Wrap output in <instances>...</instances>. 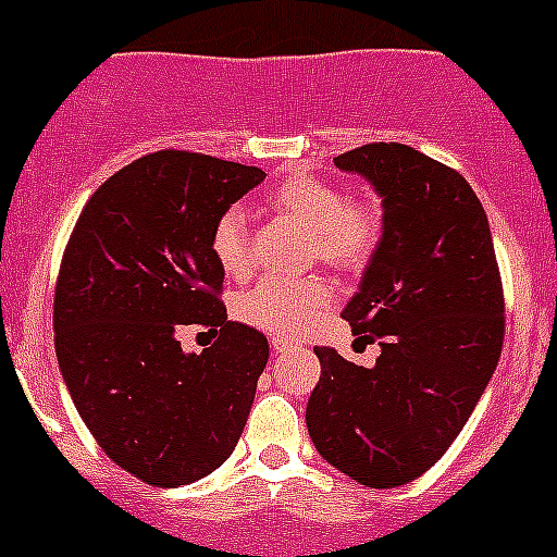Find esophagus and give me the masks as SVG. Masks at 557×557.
Segmentation results:
<instances>
[{"label": "esophagus", "instance_id": "esophagus-1", "mask_svg": "<svg viewBox=\"0 0 557 557\" xmlns=\"http://www.w3.org/2000/svg\"><path fill=\"white\" fill-rule=\"evenodd\" d=\"M272 350H274V354H285V350H288V343H285V339H280V337H272Z\"/></svg>", "mask_w": 557, "mask_h": 557}]
</instances>
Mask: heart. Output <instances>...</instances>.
<instances>
[{
	"instance_id": "heart-1",
	"label": "heart",
	"mask_w": 557,
	"mask_h": 557,
	"mask_svg": "<svg viewBox=\"0 0 557 557\" xmlns=\"http://www.w3.org/2000/svg\"><path fill=\"white\" fill-rule=\"evenodd\" d=\"M277 218L307 231V256L343 274L364 272L377 256L386 234V214L375 196L345 198L332 180L312 174L285 176L267 196ZM209 250L225 274L250 269V231L239 209H225L212 225ZM332 288L321 277L263 280L242 299L239 312L247 323L274 334H299L326 312Z\"/></svg>"
}]
</instances>
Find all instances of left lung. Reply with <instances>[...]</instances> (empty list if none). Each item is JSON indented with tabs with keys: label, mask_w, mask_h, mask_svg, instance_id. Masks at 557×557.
I'll return each mask as SVG.
<instances>
[{
	"label": "left lung",
	"mask_w": 557,
	"mask_h": 557,
	"mask_svg": "<svg viewBox=\"0 0 557 557\" xmlns=\"http://www.w3.org/2000/svg\"><path fill=\"white\" fill-rule=\"evenodd\" d=\"M383 198L386 234L343 318L375 367L315 348L307 403L318 455L375 490L413 482L466 428L504 348V285L482 201L460 171L405 144L337 154Z\"/></svg>",
	"instance_id": "left-lung-1"
}]
</instances>
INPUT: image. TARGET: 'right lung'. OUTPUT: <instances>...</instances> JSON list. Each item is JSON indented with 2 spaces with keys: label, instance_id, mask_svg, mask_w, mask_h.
<instances>
[{
  "label": "right lung",
  "instance_id": "add662e5",
  "mask_svg": "<svg viewBox=\"0 0 557 557\" xmlns=\"http://www.w3.org/2000/svg\"><path fill=\"white\" fill-rule=\"evenodd\" d=\"M263 176L209 154L152 152L97 187L64 247L59 370L100 449L152 487L223 466L250 416L269 343L228 321L209 234ZM193 322L221 332L203 355H185L175 337Z\"/></svg>",
  "mask_w": 557,
  "mask_h": 557
}]
</instances>
